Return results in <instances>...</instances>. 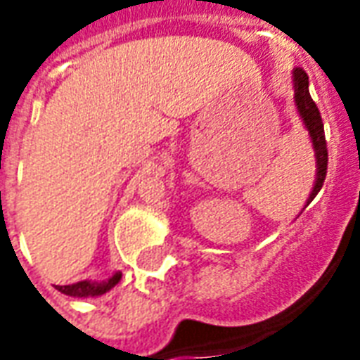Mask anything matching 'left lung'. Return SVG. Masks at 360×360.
<instances>
[{
    "label": "left lung",
    "instance_id": "8db88e82",
    "mask_svg": "<svg viewBox=\"0 0 360 360\" xmlns=\"http://www.w3.org/2000/svg\"><path fill=\"white\" fill-rule=\"evenodd\" d=\"M293 90H295V105L299 111V117L304 123V129L309 131L310 142L314 148V158H316V179H314V187L310 191L309 198H307V206L312 202V198L320 193V188L324 185L326 172H328V148H326V136H324V123L320 117L316 103L310 98L309 92V75L302 69H295L293 71Z\"/></svg>",
    "mask_w": 360,
    "mask_h": 360
}]
</instances>
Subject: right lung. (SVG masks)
<instances>
[{
    "label": "right lung",
    "mask_w": 360,
    "mask_h": 360,
    "mask_svg": "<svg viewBox=\"0 0 360 360\" xmlns=\"http://www.w3.org/2000/svg\"><path fill=\"white\" fill-rule=\"evenodd\" d=\"M121 279V271H115L110 279L105 281H90V279H82V281H77V283H71V285H56L58 291L69 295V297H98V295H103L110 291L111 287H115Z\"/></svg>",
    "instance_id": "add662e5"
}]
</instances>
